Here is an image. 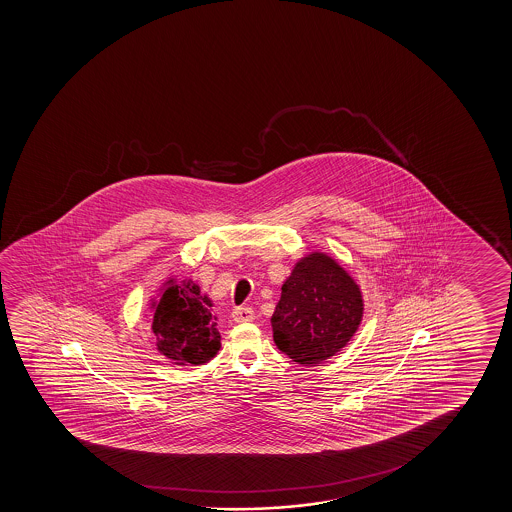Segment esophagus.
<instances>
[{
  "label": "esophagus",
  "mask_w": 512,
  "mask_h": 512,
  "mask_svg": "<svg viewBox=\"0 0 512 512\" xmlns=\"http://www.w3.org/2000/svg\"><path fill=\"white\" fill-rule=\"evenodd\" d=\"M232 320L236 323L252 322L253 309L252 308H236L232 311Z\"/></svg>",
  "instance_id": "obj_1"
}]
</instances>
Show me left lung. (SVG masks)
<instances>
[{"label": "left lung", "instance_id": "1", "mask_svg": "<svg viewBox=\"0 0 512 512\" xmlns=\"http://www.w3.org/2000/svg\"><path fill=\"white\" fill-rule=\"evenodd\" d=\"M362 316V292L350 274L329 255L309 253L281 287L274 343L297 364H322L350 343Z\"/></svg>", "mask_w": 512, "mask_h": 512}]
</instances>
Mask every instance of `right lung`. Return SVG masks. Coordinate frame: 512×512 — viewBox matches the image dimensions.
I'll return each instance as SVG.
<instances>
[{"instance_id": "obj_1", "label": "right lung", "mask_w": 512, "mask_h": 512, "mask_svg": "<svg viewBox=\"0 0 512 512\" xmlns=\"http://www.w3.org/2000/svg\"><path fill=\"white\" fill-rule=\"evenodd\" d=\"M210 297L192 280L169 278L159 301L152 302L155 346L176 365L210 362L220 350L217 318L211 315Z\"/></svg>"}]
</instances>
